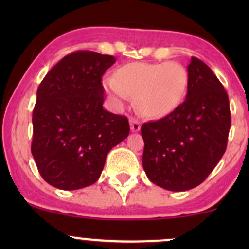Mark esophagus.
I'll use <instances>...</instances> for the list:
<instances>
[{
    "label": "esophagus",
    "instance_id": "obj_1",
    "mask_svg": "<svg viewBox=\"0 0 249 249\" xmlns=\"http://www.w3.org/2000/svg\"><path fill=\"white\" fill-rule=\"evenodd\" d=\"M130 126L132 132H138L141 130V122L136 118H130Z\"/></svg>",
    "mask_w": 249,
    "mask_h": 249
}]
</instances>
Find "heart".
I'll return each mask as SVG.
<instances>
[{
	"instance_id": "obj_1",
	"label": "heart",
	"mask_w": 249,
	"mask_h": 249,
	"mask_svg": "<svg viewBox=\"0 0 249 249\" xmlns=\"http://www.w3.org/2000/svg\"><path fill=\"white\" fill-rule=\"evenodd\" d=\"M103 87L117 103L133 96L139 112L156 118L173 112L184 101L188 72L174 62L128 63L116 71L115 78H105Z\"/></svg>"
}]
</instances>
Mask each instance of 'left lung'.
Here are the masks:
<instances>
[{"mask_svg": "<svg viewBox=\"0 0 249 249\" xmlns=\"http://www.w3.org/2000/svg\"><path fill=\"white\" fill-rule=\"evenodd\" d=\"M186 99L173 112L142 124V167L165 190L196 187L216 166L231 127L227 92L213 71L192 57L187 65Z\"/></svg>", "mask_w": 249, "mask_h": 249, "instance_id": "obj_1", "label": "left lung"}]
</instances>
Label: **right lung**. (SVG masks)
Masks as SVG:
<instances>
[{
  "mask_svg": "<svg viewBox=\"0 0 249 249\" xmlns=\"http://www.w3.org/2000/svg\"><path fill=\"white\" fill-rule=\"evenodd\" d=\"M115 62L113 56L76 51L39 84L31 153L51 186L71 191L95 184L107 153L128 136L126 117L103 107L102 76Z\"/></svg>",
  "mask_w": 249,
  "mask_h": 249,
  "instance_id": "right-lung-1",
  "label": "right lung"
}]
</instances>
